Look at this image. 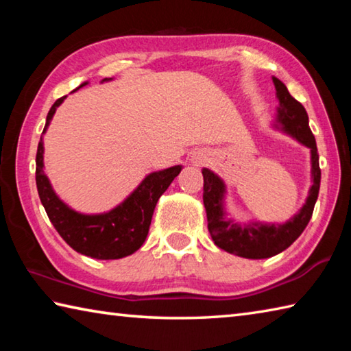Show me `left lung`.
Segmentation results:
<instances>
[{
  "instance_id": "left-lung-1",
  "label": "left lung",
  "mask_w": 351,
  "mask_h": 351,
  "mask_svg": "<svg viewBox=\"0 0 351 351\" xmlns=\"http://www.w3.org/2000/svg\"><path fill=\"white\" fill-rule=\"evenodd\" d=\"M276 86L278 106L274 127L291 138L310 148L311 153V187L302 209L287 223H235L228 217L224 207L226 184L217 173L203 169L204 193L203 201L207 215V228L215 245L223 251L243 258H268L289 247L304 232L310 223L314 204L317 201L320 187V169L316 139L308 125V114L302 104L291 96L285 83L272 77Z\"/></svg>"
}]
</instances>
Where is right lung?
<instances>
[{"instance_id": "right-lung-1", "label": "right lung", "mask_w": 351, "mask_h": 351, "mask_svg": "<svg viewBox=\"0 0 351 351\" xmlns=\"http://www.w3.org/2000/svg\"><path fill=\"white\" fill-rule=\"evenodd\" d=\"M112 79H104L110 82ZM88 82L82 83L74 91L80 90ZM73 91V93H74ZM66 96L56 100L46 116L43 134L54 117L58 106ZM43 136L38 142L35 159V181L45 210L62 239L79 254L97 260H116L132 255L144 245L152 224V217L158 199L169 189L171 181L180 175L182 165L153 171L128 197L114 209L104 213H80L63 203L52 189L49 178L45 173Z\"/></svg>"}]
</instances>
